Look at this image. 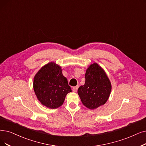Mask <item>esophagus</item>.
I'll return each instance as SVG.
<instances>
[{
    "label": "esophagus",
    "instance_id": "obj_1",
    "mask_svg": "<svg viewBox=\"0 0 146 146\" xmlns=\"http://www.w3.org/2000/svg\"><path fill=\"white\" fill-rule=\"evenodd\" d=\"M78 86H74V87H73V91L74 92H77V90H78Z\"/></svg>",
    "mask_w": 146,
    "mask_h": 146
}]
</instances>
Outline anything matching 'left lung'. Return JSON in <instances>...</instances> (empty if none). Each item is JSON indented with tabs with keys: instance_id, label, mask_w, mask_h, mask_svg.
I'll return each mask as SVG.
<instances>
[{
	"instance_id": "8db88e82",
	"label": "left lung",
	"mask_w": 146,
	"mask_h": 146,
	"mask_svg": "<svg viewBox=\"0 0 146 146\" xmlns=\"http://www.w3.org/2000/svg\"><path fill=\"white\" fill-rule=\"evenodd\" d=\"M85 79V84L78 90L81 102L92 110L102 106L108 100L111 90L106 72L97 63H93L87 69Z\"/></svg>"
}]
</instances>
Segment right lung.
<instances>
[{"label": "right lung", "mask_w": 146, "mask_h": 146, "mask_svg": "<svg viewBox=\"0 0 146 146\" xmlns=\"http://www.w3.org/2000/svg\"><path fill=\"white\" fill-rule=\"evenodd\" d=\"M33 89L38 100L50 108L60 107L65 96L71 92L61 68L53 62L43 66L35 76Z\"/></svg>", "instance_id": "1"}]
</instances>
